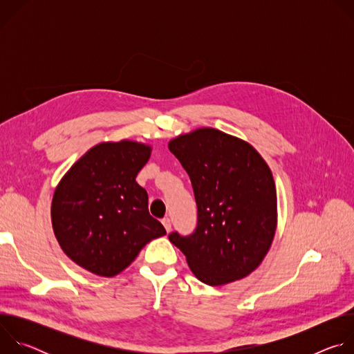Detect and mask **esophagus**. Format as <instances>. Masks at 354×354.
I'll return each mask as SVG.
<instances>
[{"label": "esophagus", "mask_w": 354, "mask_h": 354, "mask_svg": "<svg viewBox=\"0 0 354 354\" xmlns=\"http://www.w3.org/2000/svg\"><path fill=\"white\" fill-rule=\"evenodd\" d=\"M161 223H162V225L165 227V230L169 232V231H171V218H169V217H164V218L161 220Z\"/></svg>", "instance_id": "34e87169"}]
</instances>
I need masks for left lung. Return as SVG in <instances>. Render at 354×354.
<instances>
[{"label": "left lung", "instance_id": "1", "mask_svg": "<svg viewBox=\"0 0 354 354\" xmlns=\"http://www.w3.org/2000/svg\"><path fill=\"white\" fill-rule=\"evenodd\" d=\"M187 172L197 205V227L169 241L194 276L209 286L241 280L254 272L272 245L277 225L273 175L246 141L203 127L168 144Z\"/></svg>", "mask_w": 354, "mask_h": 354}]
</instances>
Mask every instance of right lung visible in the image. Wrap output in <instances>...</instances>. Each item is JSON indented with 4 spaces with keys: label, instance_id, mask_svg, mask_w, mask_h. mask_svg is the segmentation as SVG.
Wrapping results in <instances>:
<instances>
[{
    "label": "right lung",
    "instance_id": "obj_1",
    "mask_svg": "<svg viewBox=\"0 0 354 354\" xmlns=\"http://www.w3.org/2000/svg\"><path fill=\"white\" fill-rule=\"evenodd\" d=\"M151 147L122 140L92 147L68 169L52 201V224L64 254L85 270L112 277L154 238L167 234L149 216L136 182Z\"/></svg>",
    "mask_w": 354,
    "mask_h": 354
}]
</instances>
